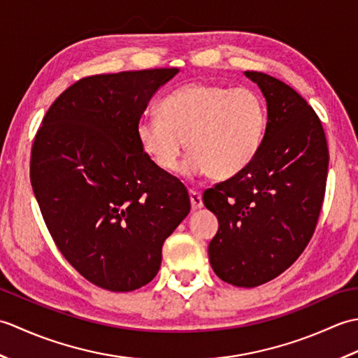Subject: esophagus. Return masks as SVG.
Listing matches in <instances>:
<instances>
[{
  "label": "esophagus",
  "mask_w": 358,
  "mask_h": 358,
  "mask_svg": "<svg viewBox=\"0 0 358 358\" xmlns=\"http://www.w3.org/2000/svg\"><path fill=\"white\" fill-rule=\"evenodd\" d=\"M189 196H191V204H192V209H201L203 208V199H201V194L196 192V191H191L189 192Z\"/></svg>",
  "instance_id": "1"
}]
</instances>
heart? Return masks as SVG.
Wrapping results in <instances>:
<instances>
[{"instance_id": "1", "label": "heart", "mask_w": 358, "mask_h": 358, "mask_svg": "<svg viewBox=\"0 0 358 358\" xmlns=\"http://www.w3.org/2000/svg\"><path fill=\"white\" fill-rule=\"evenodd\" d=\"M266 124V103L254 89L189 83L163 98L158 117L136 123V140L166 173L177 167L186 141L189 155L178 167L181 175L227 180L255 158Z\"/></svg>"}]
</instances>
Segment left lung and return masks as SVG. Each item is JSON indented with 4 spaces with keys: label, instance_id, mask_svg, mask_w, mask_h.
<instances>
[{
    "label": "left lung",
    "instance_id": "8db88e82",
    "mask_svg": "<svg viewBox=\"0 0 358 358\" xmlns=\"http://www.w3.org/2000/svg\"><path fill=\"white\" fill-rule=\"evenodd\" d=\"M268 108L262 148L240 173L208 189L203 201L218 218L209 243L223 281L255 287L285 272L315 231L328 175L323 126L305 98L283 81L245 72Z\"/></svg>",
    "mask_w": 358,
    "mask_h": 358
}]
</instances>
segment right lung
Segmentation results:
<instances>
[{
  "mask_svg": "<svg viewBox=\"0 0 358 358\" xmlns=\"http://www.w3.org/2000/svg\"><path fill=\"white\" fill-rule=\"evenodd\" d=\"M178 72L83 78L53 101L35 136L30 183L45 226L66 260L108 291L148 285L164 240L191 210L186 187L136 140L150 98Z\"/></svg>",
  "mask_w": 358,
  "mask_h": 358,
  "instance_id": "obj_1",
  "label": "right lung"
}]
</instances>
